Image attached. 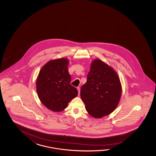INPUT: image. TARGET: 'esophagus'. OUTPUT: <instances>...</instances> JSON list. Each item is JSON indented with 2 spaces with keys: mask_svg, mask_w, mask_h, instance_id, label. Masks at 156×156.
<instances>
[{
  "mask_svg": "<svg viewBox=\"0 0 156 156\" xmlns=\"http://www.w3.org/2000/svg\"><path fill=\"white\" fill-rule=\"evenodd\" d=\"M77 90H78V95H79L80 91V88L79 87H77Z\"/></svg>",
  "mask_w": 156,
  "mask_h": 156,
  "instance_id": "1",
  "label": "esophagus"
}]
</instances>
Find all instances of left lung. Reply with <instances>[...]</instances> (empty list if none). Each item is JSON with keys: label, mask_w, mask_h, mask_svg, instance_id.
<instances>
[{"label": "left lung", "mask_w": 156, "mask_h": 156, "mask_svg": "<svg viewBox=\"0 0 156 156\" xmlns=\"http://www.w3.org/2000/svg\"><path fill=\"white\" fill-rule=\"evenodd\" d=\"M121 94L122 85L116 72L101 60H94L87 82L80 90L87 113L95 118L109 115L116 109Z\"/></svg>", "instance_id": "8db88e82"}]
</instances>
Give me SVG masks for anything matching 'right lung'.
I'll list each match as a JSON object with an SVG mask.
<instances>
[{"mask_svg": "<svg viewBox=\"0 0 156 156\" xmlns=\"http://www.w3.org/2000/svg\"><path fill=\"white\" fill-rule=\"evenodd\" d=\"M68 64L69 60L65 58L51 60L42 67L37 79L40 101L53 112L63 110L78 94L76 89L70 84Z\"/></svg>", "mask_w": 156, "mask_h": 156, "instance_id": "right-lung-1", "label": "right lung"}]
</instances>
